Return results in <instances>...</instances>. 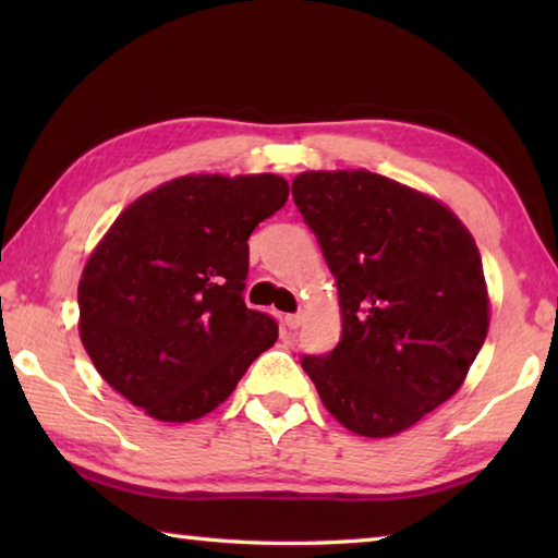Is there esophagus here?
Here are the masks:
<instances>
[{"label":"esophagus","instance_id":"esophagus-1","mask_svg":"<svg viewBox=\"0 0 558 558\" xmlns=\"http://www.w3.org/2000/svg\"><path fill=\"white\" fill-rule=\"evenodd\" d=\"M302 313H295V315H286V325H288V329H298L300 325H302Z\"/></svg>","mask_w":558,"mask_h":558}]
</instances>
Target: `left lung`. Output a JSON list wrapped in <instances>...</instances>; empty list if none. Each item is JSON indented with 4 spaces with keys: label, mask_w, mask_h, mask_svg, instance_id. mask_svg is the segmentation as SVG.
Listing matches in <instances>:
<instances>
[{
    "label": "left lung",
    "mask_w": 558,
    "mask_h": 558,
    "mask_svg": "<svg viewBox=\"0 0 558 558\" xmlns=\"http://www.w3.org/2000/svg\"><path fill=\"white\" fill-rule=\"evenodd\" d=\"M292 199L342 307L337 347L302 369L344 428L396 436L460 389L485 344L477 245L448 206L366 169L302 172Z\"/></svg>",
    "instance_id": "obj_1"
}]
</instances>
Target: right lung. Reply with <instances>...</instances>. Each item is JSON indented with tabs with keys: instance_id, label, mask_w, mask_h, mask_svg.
I'll use <instances>...</instances> for the list:
<instances>
[{
	"instance_id": "add662e5",
	"label": "right lung",
	"mask_w": 558,
	"mask_h": 558,
	"mask_svg": "<svg viewBox=\"0 0 558 558\" xmlns=\"http://www.w3.org/2000/svg\"><path fill=\"white\" fill-rule=\"evenodd\" d=\"M278 174H189L122 211L78 282L81 342L112 389L165 423L229 399L276 344V319L245 307L248 239L288 202Z\"/></svg>"
}]
</instances>
